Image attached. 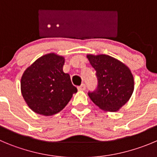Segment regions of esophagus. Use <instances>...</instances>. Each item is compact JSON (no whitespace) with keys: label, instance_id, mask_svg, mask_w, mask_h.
I'll return each mask as SVG.
<instances>
[{"label":"esophagus","instance_id":"esophagus-1","mask_svg":"<svg viewBox=\"0 0 157 157\" xmlns=\"http://www.w3.org/2000/svg\"><path fill=\"white\" fill-rule=\"evenodd\" d=\"M77 89H78V90H80V91H83V90H84L86 89L85 84H81V85H80V86L77 87Z\"/></svg>","mask_w":157,"mask_h":157}]
</instances>
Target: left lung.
Wrapping results in <instances>:
<instances>
[{"mask_svg": "<svg viewBox=\"0 0 157 157\" xmlns=\"http://www.w3.org/2000/svg\"><path fill=\"white\" fill-rule=\"evenodd\" d=\"M96 71L98 89L89 93L90 100L100 109L116 112L125 105L134 90V77L130 69L120 60L105 54H87Z\"/></svg>", "mask_w": 157, "mask_h": 157, "instance_id": "8db88e82", "label": "left lung"}]
</instances>
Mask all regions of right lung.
<instances>
[{"instance_id":"obj_1","label":"right lung","mask_w":157,"mask_h":157,"mask_svg":"<svg viewBox=\"0 0 157 157\" xmlns=\"http://www.w3.org/2000/svg\"><path fill=\"white\" fill-rule=\"evenodd\" d=\"M65 58L55 52L45 54L27 67L21 78L25 101L39 115L51 116L62 111L77 92L70 77L63 70Z\"/></svg>"}]
</instances>
